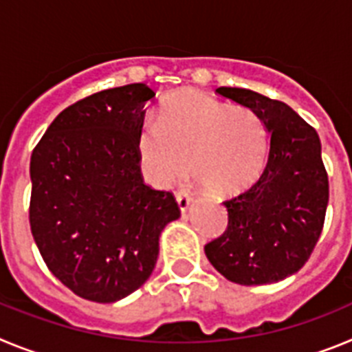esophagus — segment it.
Returning <instances> with one entry per match:
<instances>
[{
	"label": "esophagus",
	"instance_id": "obj_1",
	"mask_svg": "<svg viewBox=\"0 0 352 352\" xmlns=\"http://www.w3.org/2000/svg\"><path fill=\"white\" fill-rule=\"evenodd\" d=\"M176 201H178V206H179V210H182V211H186L192 204V197L186 194L185 190H182V192H178V194H176Z\"/></svg>",
	"mask_w": 352,
	"mask_h": 352
}]
</instances>
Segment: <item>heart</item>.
<instances>
[{
    "label": "heart",
    "instance_id": "b5f03b06",
    "mask_svg": "<svg viewBox=\"0 0 352 352\" xmlns=\"http://www.w3.org/2000/svg\"><path fill=\"white\" fill-rule=\"evenodd\" d=\"M268 130L254 111L197 91L167 96L157 118L142 125L139 164L146 179L167 188L190 173L214 195H238L263 174Z\"/></svg>",
    "mask_w": 352,
    "mask_h": 352
}]
</instances>
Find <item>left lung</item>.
<instances>
[{"mask_svg": "<svg viewBox=\"0 0 352 352\" xmlns=\"http://www.w3.org/2000/svg\"><path fill=\"white\" fill-rule=\"evenodd\" d=\"M217 93L263 120L270 153L259 182L223 203L227 229L204 254L234 284L284 280L303 268L324 226L329 186L321 141L284 102L245 88L222 86Z\"/></svg>", "mask_w": 352, "mask_h": 352, "instance_id": "8db88e82", "label": "left lung"}]
</instances>
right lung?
<instances>
[{"mask_svg": "<svg viewBox=\"0 0 352 352\" xmlns=\"http://www.w3.org/2000/svg\"><path fill=\"white\" fill-rule=\"evenodd\" d=\"M153 89H104L56 116L31 155L30 226L42 259L72 292L114 303L138 291L179 219L170 192L142 182L138 139Z\"/></svg>", "mask_w": 352, "mask_h": 352, "instance_id": "1", "label": "right lung"}]
</instances>
